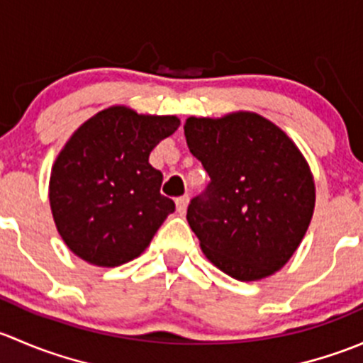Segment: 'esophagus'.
I'll return each instance as SVG.
<instances>
[{
  "label": "esophagus",
  "instance_id": "esophagus-1",
  "mask_svg": "<svg viewBox=\"0 0 363 363\" xmlns=\"http://www.w3.org/2000/svg\"><path fill=\"white\" fill-rule=\"evenodd\" d=\"M188 203H189V196L188 195L179 196V199L175 200V205H177V212H179V214H184L186 208H188Z\"/></svg>",
  "mask_w": 363,
  "mask_h": 363
}]
</instances>
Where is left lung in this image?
Listing matches in <instances>:
<instances>
[{
  "mask_svg": "<svg viewBox=\"0 0 363 363\" xmlns=\"http://www.w3.org/2000/svg\"><path fill=\"white\" fill-rule=\"evenodd\" d=\"M184 135L211 177L186 216L205 256L239 281L279 270L306 235L314 211L313 175L296 145L251 112L189 117Z\"/></svg>",
  "mask_w": 363,
  "mask_h": 363,
  "instance_id": "obj_1",
  "label": "left lung"
}]
</instances>
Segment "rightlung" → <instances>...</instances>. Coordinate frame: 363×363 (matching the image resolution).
<instances>
[{
	"label": "right lung",
	"mask_w": 363,
	"mask_h": 363,
	"mask_svg": "<svg viewBox=\"0 0 363 363\" xmlns=\"http://www.w3.org/2000/svg\"><path fill=\"white\" fill-rule=\"evenodd\" d=\"M179 124L175 116L111 107L72 135L52 167L49 200L57 232L79 258L117 267L149 246L175 211L149 155Z\"/></svg>",
	"instance_id": "right-lung-1"
}]
</instances>
